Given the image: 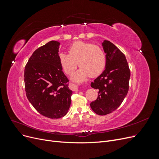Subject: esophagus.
<instances>
[{"instance_id":"34e87169","label":"esophagus","mask_w":159,"mask_h":159,"mask_svg":"<svg viewBox=\"0 0 159 159\" xmlns=\"http://www.w3.org/2000/svg\"><path fill=\"white\" fill-rule=\"evenodd\" d=\"M72 90L73 91H78V85L75 84H72Z\"/></svg>"}]
</instances>
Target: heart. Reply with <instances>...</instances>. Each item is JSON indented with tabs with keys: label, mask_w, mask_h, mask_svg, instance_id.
<instances>
[{
	"label": "heart",
	"mask_w": 159,
	"mask_h": 159,
	"mask_svg": "<svg viewBox=\"0 0 159 159\" xmlns=\"http://www.w3.org/2000/svg\"><path fill=\"white\" fill-rule=\"evenodd\" d=\"M69 54L60 53V63L65 73L70 75L78 66L80 70L73 79L81 81L88 76L95 77L103 71L106 65V54L102 47L92 43L76 42L68 49Z\"/></svg>",
	"instance_id": "b5f03b06"
}]
</instances>
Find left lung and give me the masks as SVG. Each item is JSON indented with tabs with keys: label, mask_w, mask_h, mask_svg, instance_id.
<instances>
[{
	"label": "left lung",
	"mask_w": 159,
	"mask_h": 159,
	"mask_svg": "<svg viewBox=\"0 0 159 159\" xmlns=\"http://www.w3.org/2000/svg\"><path fill=\"white\" fill-rule=\"evenodd\" d=\"M102 45L106 53V66L91 84V88L99 90V96L90 106L96 114L105 115L116 110L126 97L131 72L125 56L117 46L108 40Z\"/></svg>",
	"instance_id": "8db88e82"
}]
</instances>
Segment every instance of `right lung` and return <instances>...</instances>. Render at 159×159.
Returning <instances> with one entry per match:
<instances>
[{"label": "right lung", "mask_w": 159, "mask_h": 159, "mask_svg": "<svg viewBox=\"0 0 159 159\" xmlns=\"http://www.w3.org/2000/svg\"><path fill=\"white\" fill-rule=\"evenodd\" d=\"M59 45L52 40L38 48L28 60L24 74L28 101L38 113L50 119L65 116L72 94L60 63Z\"/></svg>", "instance_id": "right-lung-1"}]
</instances>
